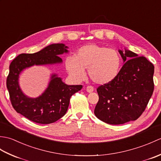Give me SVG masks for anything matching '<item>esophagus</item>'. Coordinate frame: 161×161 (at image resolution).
<instances>
[{
	"mask_svg": "<svg viewBox=\"0 0 161 161\" xmlns=\"http://www.w3.org/2000/svg\"><path fill=\"white\" fill-rule=\"evenodd\" d=\"M93 91H94V88L92 86H88L86 87V91L88 93H91V92H93Z\"/></svg>",
	"mask_w": 161,
	"mask_h": 161,
	"instance_id": "34e87169",
	"label": "esophagus"
}]
</instances>
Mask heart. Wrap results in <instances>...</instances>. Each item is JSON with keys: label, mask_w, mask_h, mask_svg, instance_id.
<instances>
[{"label": "heart", "mask_w": 161, "mask_h": 161, "mask_svg": "<svg viewBox=\"0 0 161 161\" xmlns=\"http://www.w3.org/2000/svg\"><path fill=\"white\" fill-rule=\"evenodd\" d=\"M122 59L115 50L107 47L88 44L79 49L75 57L66 59V68L75 81H81L88 68V76L95 83L107 84L117 77L120 70Z\"/></svg>", "instance_id": "1"}]
</instances>
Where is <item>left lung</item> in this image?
Instances as JSON below:
<instances>
[{
    "instance_id": "8db88e82",
    "label": "left lung",
    "mask_w": 161,
    "mask_h": 161,
    "mask_svg": "<svg viewBox=\"0 0 161 161\" xmlns=\"http://www.w3.org/2000/svg\"><path fill=\"white\" fill-rule=\"evenodd\" d=\"M118 51L125 64L114 80L97 88L99 101L94 111L98 119L110 125L137 119L154 88L153 65L129 50Z\"/></svg>"
}]
</instances>
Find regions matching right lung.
I'll use <instances>...</instances> for the list:
<instances>
[{"mask_svg":"<svg viewBox=\"0 0 161 161\" xmlns=\"http://www.w3.org/2000/svg\"><path fill=\"white\" fill-rule=\"evenodd\" d=\"M68 46L64 43H53L33 54H20L9 65L7 77V88L10 101L15 111L30 120L39 124H50L66 114L72 95L82 88L81 85H67L57 74H53L48 86L36 98L29 97L20 88V73L34 65L60 64V54L67 53Z\"/></svg>","mask_w":161,"mask_h":161,"instance_id":"add662e5","label":"right lung"}]
</instances>
